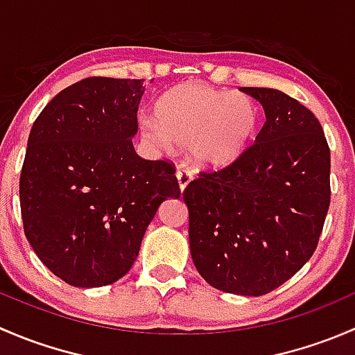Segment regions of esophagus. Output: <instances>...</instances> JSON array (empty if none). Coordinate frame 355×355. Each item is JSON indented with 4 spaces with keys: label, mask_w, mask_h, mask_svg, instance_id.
Returning a JSON list of instances; mask_svg holds the SVG:
<instances>
[{
    "label": "esophagus",
    "mask_w": 355,
    "mask_h": 355,
    "mask_svg": "<svg viewBox=\"0 0 355 355\" xmlns=\"http://www.w3.org/2000/svg\"><path fill=\"white\" fill-rule=\"evenodd\" d=\"M192 178H194V173H192L191 170H187V168H180V170L177 171V180L178 185H180V191H185V187L191 184Z\"/></svg>",
    "instance_id": "esophagus-1"
}]
</instances>
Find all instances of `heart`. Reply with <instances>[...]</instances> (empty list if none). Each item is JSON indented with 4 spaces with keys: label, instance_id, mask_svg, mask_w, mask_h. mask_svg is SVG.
Instances as JSON below:
<instances>
[{
    "label": "heart",
    "instance_id": "1",
    "mask_svg": "<svg viewBox=\"0 0 355 355\" xmlns=\"http://www.w3.org/2000/svg\"><path fill=\"white\" fill-rule=\"evenodd\" d=\"M257 125L259 111L249 96L185 82L159 96L155 120L142 118L139 132L159 148L187 146L199 166L225 168L249 149Z\"/></svg>",
    "mask_w": 355,
    "mask_h": 355
}]
</instances>
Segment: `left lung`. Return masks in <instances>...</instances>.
<instances>
[{
	"label": "left lung",
	"mask_w": 355,
	"mask_h": 355,
	"mask_svg": "<svg viewBox=\"0 0 355 355\" xmlns=\"http://www.w3.org/2000/svg\"><path fill=\"white\" fill-rule=\"evenodd\" d=\"M256 142L230 166L184 191L196 270L211 287L259 297L292 278L316 250L330 207V148L318 118L268 87Z\"/></svg>",
	"instance_id": "1"
}]
</instances>
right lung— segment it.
<instances>
[{
  "label": "right lung",
  "instance_id": "add662e5",
  "mask_svg": "<svg viewBox=\"0 0 355 355\" xmlns=\"http://www.w3.org/2000/svg\"><path fill=\"white\" fill-rule=\"evenodd\" d=\"M144 89L135 78H84L32 125L20 175L25 237L73 287L125 277L159 204L180 198L173 166L132 144Z\"/></svg>",
  "mask_w": 355,
  "mask_h": 355
}]
</instances>
